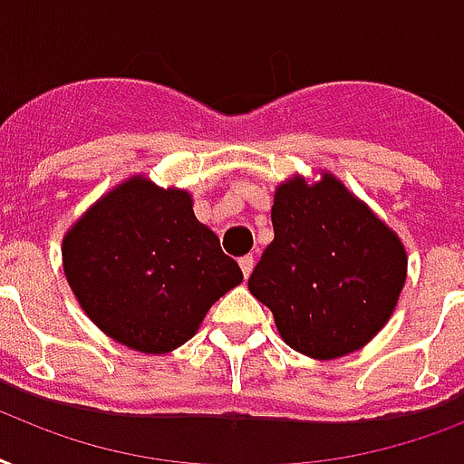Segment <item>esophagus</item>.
<instances>
[{
	"label": "esophagus",
	"mask_w": 464,
	"mask_h": 464,
	"mask_svg": "<svg viewBox=\"0 0 464 464\" xmlns=\"http://www.w3.org/2000/svg\"><path fill=\"white\" fill-rule=\"evenodd\" d=\"M239 266H242L244 278H249L251 271H254V256H251V254H246V256H242V258H239Z\"/></svg>",
	"instance_id": "34e87169"
}]
</instances>
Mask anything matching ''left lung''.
Returning a JSON list of instances; mask_svg holds the SVG:
<instances>
[{
	"label": "left lung",
	"mask_w": 464,
	"mask_h": 464,
	"mask_svg": "<svg viewBox=\"0 0 464 464\" xmlns=\"http://www.w3.org/2000/svg\"><path fill=\"white\" fill-rule=\"evenodd\" d=\"M273 242L249 278L297 353L334 361L362 348L392 317L407 249L343 181L290 176L273 193Z\"/></svg>",
	"instance_id": "1"
}]
</instances>
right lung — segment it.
<instances>
[{
  "label": "right lung",
  "mask_w": 464,
  "mask_h": 464,
  "mask_svg": "<svg viewBox=\"0 0 464 464\" xmlns=\"http://www.w3.org/2000/svg\"><path fill=\"white\" fill-rule=\"evenodd\" d=\"M63 268L86 317L152 355L193 339L213 303L242 283V268L193 213L191 193L142 174L103 193L67 229Z\"/></svg>",
  "instance_id": "1"
}]
</instances>
